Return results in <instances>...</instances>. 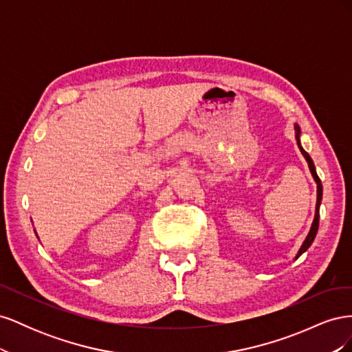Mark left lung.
<instances>
[{"label": "left lung", "instance_id": "left-lung-1", "mask_svg": "<svg viewBox=\"0 0 352 352\" xmlns=\"http://www.w3.org/2000/svg\"><path fill=\"white\" fill-rule=\"evenodd\" d=\"M294 127H295V138H296L298 148H300L301 154L304 155L305 162L308 163V168H310L311 176H313L314 182H316V185H317V202H316L314 220H313V223H311L310 232H308L307 238L304 239V242H302V245H301V248L298 250V252H296V255H295V258H298L302 252H305L308 248H310V245L313 243V241H314V238H316V235H317V230H318V217H320V204H322V197H323V186H322V180L318 179V176H317V172H316V167H314V163H313L311 157L308 155V153L304 150L302 145H301V129H300V126H298V124L295 123Z\"/></svg>", "mask_w": 352, "mask_h": 352}]
</instances>
